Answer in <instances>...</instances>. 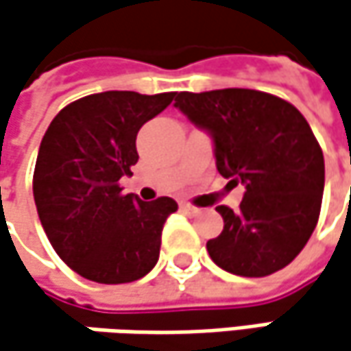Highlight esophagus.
Returning <instances> with one entry per match:
<instances>
[{
  "mask_svg": "<svg viewBox=\"0 0 351 351\" xmlns=\"http://www.w3.org/2000/svg\"><path fill=\"white\" fill-rule=\"evenodd\" d=\"M180 210H182L184 215H189V217H196V215H200V208L193 206L191 202H182V204H180Z\"/></svg>",
  "mask_w": 351,
  "mask_h": 351,
  "instance_id": "34e87169",
  "label": "esophagus"
}]
</instances>
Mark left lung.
I'll list each match as a JSON object with an SVG mask.
<instances>
[{
    "instance_id": "obj_1",
    "label": "left lung",
    "mask_w": 351,
    "mask_h": 351,
    "mask_svg": "<svg viewBox=\"0 0 351 351\" xmlns=\"http://www.w3.org/2000/svg\"><path fill=\"white\" fill-rule=\"evenodd\" d=\"M175 107L210 133L217 169L244 184L240 208L217 206L224 228L206 242L222 270L262 278L288 266L318 224L324 155L298 109L254 89L176 93Z\"/></svg>"
}]
</instances>
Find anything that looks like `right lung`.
I'll use <instances>...</instances> for the list:
<instances>
[{"label":"right lung","mask_w":351,"mask_h":351,"mask_svg":"<svg viewBox=\"0 0 351 351\" xmlns=\"http://www.w3.org/2000/svg\"><path fill=\"white\" fill-rule=\"evenodd\" d=\"M176 93L105 91L69 103L43 134L33 173L41 226L79 276L127 284L155 268L160 234L178 204L123 195L119 178L136 165L138 129Z\"/></svg>","instance_id":"obj_1"}]
</instances>
